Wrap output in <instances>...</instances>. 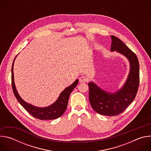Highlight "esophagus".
I'll use <instances>...</instances> for the list:
<instances>
[{"instance_id":"34e87169","label":"esophagus","mask_w":151,"mask_h":151,"mask_svg":"<svg viewBox=\"0 0 151 151\" xmlns=\"http://www.w3.org/2000/svg\"><path fill=\"white\" fill-rule=\"evenodd\" d=\"M88 80V78L87 76H82L80 77L79 78V82H87Z\"/></svg>"}]
</instances>
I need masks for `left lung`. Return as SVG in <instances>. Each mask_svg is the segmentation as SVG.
I'll use <instances>...</instances> for the list:
<instances>
[{"label":"left lung","instance_id":"1","mask_svg":"<svg viewBox=\"0 0 151 151\" xmlns=\"http://www.w3.org/2000/svg\"><path fill=\"white\" fill-rule=\"evenodd\" d=\"M111 37V51L124 55L130 63V68L125 83L116 92H107L93 82L88 83L90 104L96 112L105 116L122 113L135 99L139 85V63L136 55L119 38L113 35Z\"/></svg>","mask_w":151,"mask_h":151}]
</instances>
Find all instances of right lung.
I'll list each match as a JSON object with an SVG mask.
<instances>
[{
  "label": "right lung",
  "mask_w": 151,
  "mask_h": 151,
  "mask_svg": "<svg viewBox=\"0 0 151 151\" xmlns=\"http://www.w3.org/2000/svg\"><path fill=\"white\" fill-rule=\"evenodd\" d=\"M17 56L15 57V58ZM15 58L14 60L12 66V87L14 94L18 101L24 108L33 116L36 118H37L40 120H48V119H54L61 116L65 112L68 104L69 99L70 95V93L73 90V89L76 87L78 83V79H76L72 85L64 89L60 94L57 100L51 105L45 107H39L35 106L31 104H29L26 102L24 100L22 99L19 95L18 94L17 90L16 89L14 78V63Z\"/></svg>",
  "instance_id": "add662e5"
}]
</instances>
